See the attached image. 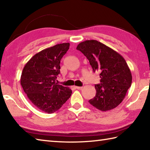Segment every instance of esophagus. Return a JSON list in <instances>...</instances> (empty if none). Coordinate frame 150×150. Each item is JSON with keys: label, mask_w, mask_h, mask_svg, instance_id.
<instances>
[{"label": "esophagus", "mask_w": 150, "mask_h": 150, "mask_svg": "<svg viewBox=\"0 0 150 150\" xmlns=\"http://www.w3.org/2000/svg\"><path fill=\"white\" fill-rule=\"evenodd\" d=\"M75 88L76 89H78V90H81V89L83 88V86H75Z\"/></svg>", "instance_id": "34e87169"}]
</instances>
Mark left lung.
<instances>
[{"instance_id": "1", "label": "left lung", "mask_w": 150, "mask_h": 150, "mask_svg": "<svg viewBox=\"0 0 150 150\" xmlns=\"http://www.w3.org/2000/svg\"><path fill=\"white\" fill-rule=\"evenodd\" d=\"M77 49L86 58L94 72L99 71L100 84L89 103L98 110L109 111L120 104L132 83V74L125 59L112 48L96 40L79 43Z\"/></svg>"}]
</instances>
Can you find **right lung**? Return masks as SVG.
I'll list each match as a JSON object with an SVG mask.
<instances>
[{"mask_svg":"<svg viewBox=\"0 0 150 150\" xmlns=\"http://www.w3.org/2000/svg\"><path fill=\"white\" fill-rule=\"evenodd\" d=\"M69 45L58 44L37 53L21 73L20 83L24 92L33 104L45 113L58 111L71 95L69 88L56 83L60 73V60Z\"/></svg>","mask_w":150,"mask_h":150,"instance_id":"right-lung-1","label":"right lung"}]
</instances>
